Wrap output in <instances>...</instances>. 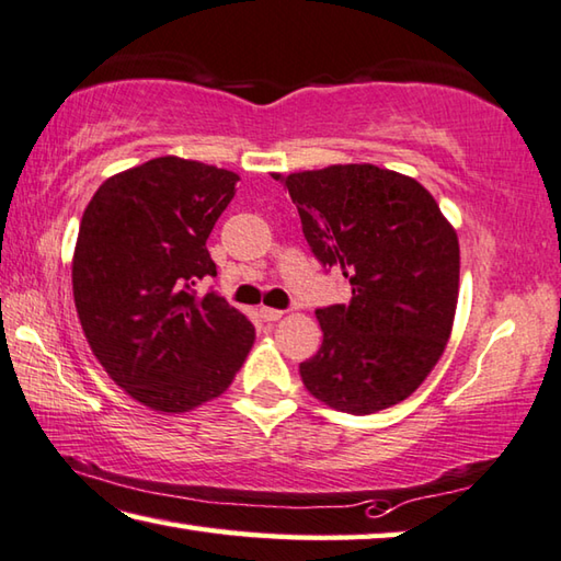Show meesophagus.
Returning <instances> with one entry per match:
<instances>
[{
    "label": "esophagus",
    "mask_w": 561,
    "mask_h": 561,
    "mask_svg": "<svg viewBox=\"0 0 561 561\" xmlns=\"http://www.w3.org/2000/svg\"><path fill=\"white\" fill-rule=\"evenodd\" d=\"M260 316H262V319L264 321H279L282 319V316H284V311H279V309H267V307H264V309H260Z\"/></svg>",
    "instance_id": "esophagus-1"
}]
</instances>
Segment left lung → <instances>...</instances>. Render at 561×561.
Listing matches in <instances>:
<instances>
[{"instance_id": "8db88e82", "label": "left lung", "mask_w": 561, "mask_h": 561, "mask_svg": "<svg viewBox=\"0 0 561 561\" xmlns=\"http://www.w3.org/2000/svg\"><path fill=\"white\" fill-rule=\"evenodd\" d=\"M348 304L316 309L323 343L299 365L316 400L373 414L410 397L439 363L458 301V238L422 183L373 164L274 174Z\"/></svg>"}]
</instances>
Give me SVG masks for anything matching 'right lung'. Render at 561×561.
Segmentation results:
<instances>
[{"mask_svg": "<svg viewBox=\"0 0 561 561\" xmlns=\"http://www.w3.org/2000/svg\"><path fill=\"white\" fill-rule=\"evenodd\" d=\"M238 174L159 157L95 191L80 220L73 297L95 358L157 412H188L230 387L254 325L216 291L206 240L236 196Z\"/></svg>", "mask_w": 561, "mask_h": 561, "instance_id": "obj_1", "label": "right lung"}]
</instances>
